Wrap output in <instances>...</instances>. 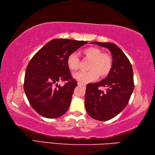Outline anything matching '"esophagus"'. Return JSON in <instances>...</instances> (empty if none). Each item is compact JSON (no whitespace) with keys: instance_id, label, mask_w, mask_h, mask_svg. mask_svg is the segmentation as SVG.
I'll use <instances>...</instances> for the list:
<instances>
[{"instance_id":"34e87169","label":"esophagus","mask_w":155,"mask_h":155,"mask_svg":"<svg viewBox=\"0 0 155 155\" xmlns=\"http://www.w3.org/2000/svg\"><path fill=\"white\" fill-rule=\"evenodd\" d=\"M78 86H83V87H84L85 86V84L82 83H81V82H78Z\"/></svg>"}]
</instances>
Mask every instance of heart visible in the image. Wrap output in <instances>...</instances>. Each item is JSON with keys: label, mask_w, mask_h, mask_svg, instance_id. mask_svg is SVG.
Instances as JSON below:
<instances>
[{"label": "heart", "mask_w": 155, "mask_h": 155, "mask_svg": "<svg viewBox=\"0 0 155 155\" xmlns=\"http://www.w3.org/2000/svg\"><path fill=\"white\" fill-rule=\"evenodd\" d=\"M82 56L86 60L90 61L87 72H78L73 74L76 80L82 83L97 79L98 76L104 78L109 74L113 67V59L110 54L103 52L101 48L96 47H88L81 51ZM68 68L72 71H77L80 66V59L77 54L71 53L67 59Z\"/></svg>", "instance_id": "b5f03b06"}]
</instances>
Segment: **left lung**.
I'll return each mask as SVG.
<instances>
[{"instance_id":"8db88e82","label":"left lung","mask_w":155,"mask_h":155,"mask_svg":"<svg viewBox=\"0 0 155 155\" xmlns=\"http://www.w3.org/2000/svg\"><path fill=\"white\" fill-rule=\"evenodd\" d=\"M91 43L109 49L113 55V67L104 80L87 85L85 108L92 118L108 120L119 114L128 103L134 87L133 68L123 51L115 44ZM101 87L106 90L103 91Z\"/></svg>"}]
</instances>
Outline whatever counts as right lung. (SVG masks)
Instances as JSON below:
<instances>
[{"label":"right lung","mask_w":155,"mask_h":155,"mask_svg":"<svg viewBox=\"0 0 155 155\" xmlns=\"http://www.w3.org/2000/svg\"><path fill=\"white\" fill-rule=\"evenodd\" d=\"M87 43L70 39H53L42 47L28 62L24 90L32 107L41 116L54 118L68 109L77 82L67 64L68 56ZM59 81H65L63 86Z\"/></svg>","instance_id":"add662e5"}]
</instances>
